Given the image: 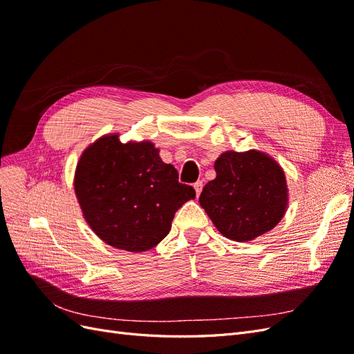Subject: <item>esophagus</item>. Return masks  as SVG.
I'll return each mask as SVG.
<instances>
[{
	"mask_svg": "<svg viewBox=\"0 0 354 354\" xmlns=\"http://www.w3.org/2000/svg\"><path fill=\"white\" fill-rule=\"evenodd\" d=\"M194 187H195V190H196V195L199 196V195H201V192H202V187H203V183H202L201 180H198L196 183L194 185Z\"/></svg>",
	"mask_w": 354,
	"mask_h": 354,
	"instance_id": "34e87169",
	"label": "esophagus"
}]
</instances>
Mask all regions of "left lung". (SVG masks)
<instances>
[{
    "label": "left lung",
    "mask_w": 354,
    "mask_h": 354,
    "mask_svg": "<svg viewBox=\"0 0 354 354\" xmlns=\"http://www.w3.org/2000/svg\"><path fill=\"white\" fill-rule=\"evenodd\" d=\"M217 177L203 186L201 207L224 236L245 242L272 230L286 208L282 168L267 155L226 152L214 164Z\"/></svg>",
    "instance_id": "obj_1"
}]
</instances>
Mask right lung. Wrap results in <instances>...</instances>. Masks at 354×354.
<instances>
[{
  "label": "right lung",
  "mask_w": 354,
  "mask_h": 354,
  "mask_svg": "<svg viewBox=\"0 0 354 354\" xmlns=\"http://www.w3.org/2000/svg\"><path fill=\"white\" fill-rule=\"evenodd\" d=\"M158 153L149 142L121 143L118 136H106L80 159L75 192L84 217L115 248H153L168 234L177 209L196 196Z\"/></svg>",
  "instance_id": "add662e5"
}]
</instances>
